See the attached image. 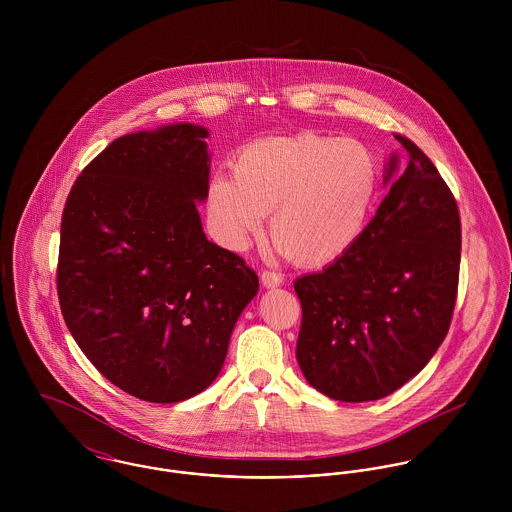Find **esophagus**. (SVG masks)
Masks as SVG:
<instances>
[{
  "mask_svg": "<svg viewBox=\"0 0 512 512\" xmlns=\"http://www.w3.org/2000/svg\"><path fill=\"white\" fill-rule=\"evenodd\" d=\"M260 282H262V286L266 288V290H274V288H280L282 286V282H284V278H282V274H276V272H262V276H260Z\"/></svg>",
  "mask_w": 512,
  "mask_h": 512,
  "instance_id": "34e87169",
  "label": "esophagus"
}]
</instances>
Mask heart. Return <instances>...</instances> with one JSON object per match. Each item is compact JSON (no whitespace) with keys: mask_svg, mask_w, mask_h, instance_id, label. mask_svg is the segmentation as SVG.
Listing matches in <instances>:
<instances>
[{"mask_svg":"<svg viewBox=\"0 0 512 512\" xmlns=\"http://www.w3.org/2000/svg\"><path fill=\"white\" fill-rule=\"evenodd\" d=\"M232 169L207 185L220 244L246 248L272 208V240L303 266L329 264L359 240L378 187V163L363 142L315 132L256 140Z\"/></svg>","mask_w":512,"mask_h":512,"instance_id":"heart-1","label":"heart"}]
</instances>
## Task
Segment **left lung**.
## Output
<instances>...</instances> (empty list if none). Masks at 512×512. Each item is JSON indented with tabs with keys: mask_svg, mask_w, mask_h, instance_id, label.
Returning a JSON list of instances; mask_svg holds the SVG:
<instances>
[{
	"mask_svg": "<svg viewBox=\"0 0 512 512\" xmlns=\"http://www.w3.org/2000/svg\"><path fill=\"white\" fill-rule=\"evenodd\" d=\"M402 169L359 240L323 272L295 280L305 380L341 402L378 400L414 378L443 343L459 282L457 203L428 155L404 136Z\"/></svg>",
	"mask_w": 512,
	"mask_h": 512,
	"instance_id": "obj_1",
	"label": "left lung"
}]
</instances>
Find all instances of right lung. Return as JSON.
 <instances>
[{
    "label": "right lung",
    "instance_id": "right-lung-1",
    "mask_svg": "<svg viewBox=\"0 0 512 512\" xmlns=\"http://www.w3.org/2000/svg\"><path fill=\"white\" fill-rule=\"evenodd\" d=\"M209 130L169 124L114 140L69 193L57 270L65 323L112 384L157 404L209 388L258 293L240 256L211 242Z\"/></svg>",
    "mask_w": 512,
    "mask_h": 512
}]
</instances>
